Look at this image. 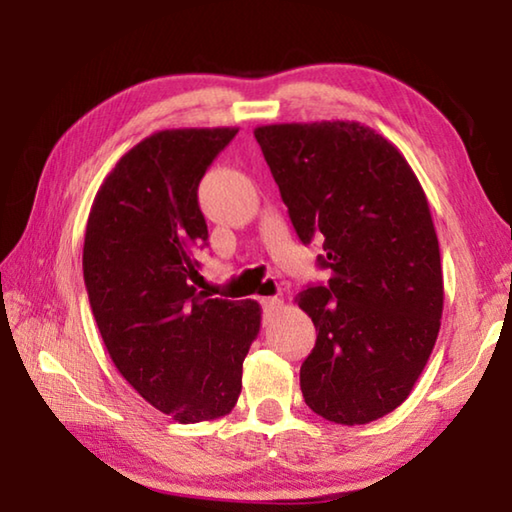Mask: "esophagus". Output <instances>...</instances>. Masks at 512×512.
<instances>
[{"instance_id":"esophagus-1","label":"esophagus","mask_w":512,"mask_h":512,"mask_svg":"<svg viewBox=\"0 0 512 512\" xmlns=\"http://www.w3.org/2000/svg\"><path fill=\"white\" fill-rule=\"evenodd\" d=\"M262 307H264V314H273L275 309L282 307V300L280 298H262Z\"/></svg>"}]
</instances>
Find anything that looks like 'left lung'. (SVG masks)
Instances as JSON below:
<instances>
[{
    "mask_svg": "<svg viewBox=\"0 0 512 512\" xmlns=\"http://www.w3.org/2000/svg\"><path fill=\"white\" fill-rule=\"evenodd\" d=\"M255 140L302 244L332 271L298 307L316 327L300 368L307 406L336 424L395 411L427 366L443 316V268L424 189L386 137L359 121L257 126Z\"/></svg>",
    "mask_w": 512,
    "mask_h": 512,
    "instance_id": "left-lung-1",
    "label": "left lung"
}]
</instances>
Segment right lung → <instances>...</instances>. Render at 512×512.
<instances>
[{"label": "right lung", "instance_id": "obj_1", "mask_svg": "<svg viewBox=\"0 0 512 512\" xmlns=\"http://www.w3.org/2000/svg\"><path fill=\"white\" fill-rule=\"evenodd\" d=\"M239 128H173L135 144L94 196L83 277L112 363L180 424L230 413L262 325L255 300L198 291V183Z\"/></svg>", "mask_w": 512, "mask_h": 512}]
</instances>
